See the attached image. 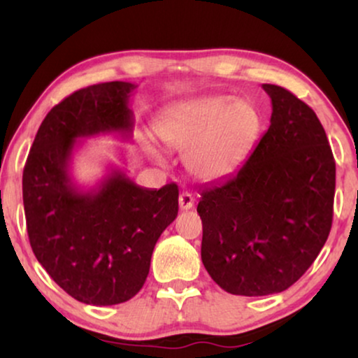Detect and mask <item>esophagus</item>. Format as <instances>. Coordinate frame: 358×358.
<instances>
[{"mask_svg": "<svg viewBox=\"0 0 358 358\" xmlns=\"http://www.w3.org/2000/svg\"><path fill=\"white\" fill-rule=\"evenodd\" d=\"M179 207L180 210H190L194 207V195L190 192H182L179 195Z\"/></svg>", "mask_w": 358, "mask_h": 358, "instance_id": "1", "label": "esophagus"}]
</instances>
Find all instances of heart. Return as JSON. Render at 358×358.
Wrapping results in <instances>:
<instances>
[{
  "label": "heart",
  "instance_id": "1",
  "mask_svg": "<svg viewBox=\"0 0 358 358\" xmlns=\"http://www.w3.org/2000/svg\"><path fill=\"white\" fill-rule=\"evenodd\" d=\"M158 134L171 148L187 151L185 164L200 179H218L238 168L261 131L251 101L205 96L176 104L159 117Z\"/></svg>",
  "mask_w": 358,
  "mask_h": 358
}]
</instances>
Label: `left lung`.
Returning <instances> with one entry per match:
<instances>
[{"label":"left lung","instance_id":"1","mask_svg":"<svg viewBox=\"0 0 358 358\" xmlns=\"http://www.w3.org/2000/svg\"><path fill=\"white\" fill-rule=\"evenodd\" d=\"M271 127L228 179L200 190L202 262L233 295L280 293L329 236L336 161L315 110L285 87L262 85Z\"/></svg>","mask_w":358,"mask_h":358}]
</instances>
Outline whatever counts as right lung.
Instances as JSON below:
<instances>
[{"label": "right lung", "instance_id": "add662e5", "mask_svg": "<svg viewBox=\"0 0 358 358\" xmlns=\"http://www.w3.org/2000/svg\"><path fill=\"white\" fill-rule=\"evenodd\" d=\"M135 85L110 81L75 91L48 112L22 173L29 241L48 275L75 300L119 305L140 292L161 233L174 222L179 189L136 185L119 169L92 190L71 182L78 138L130 136Z\"/></svg>", "mask_w": 358, "mask_h": 358}]
</instances>
